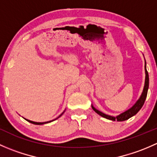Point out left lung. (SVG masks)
<instances>
[{
  "instance_id": "8db88e82",
  "label": "left lung",
  "mask_w": 157,
  "mask_h": 157,
  "mask_svg": "<svg viewBox=\"0 0 157 157\" xmlns=\"http://www.w3.org/2000/svg\"><path fill=\"white\" fill-rule=\"evenodd\" d=\"M145 82H144V86L143 89V92H142L141 95H140V98L137 99V102L134 103V105H133L131 108H130L128 110H126L125 112H122L120 115H117V116L114 117L112 116V115H106V114L103 113V112H100L98 109H96L92 105V108H93V110L99 115L100 116L103 117V118H106V119L111 120V121H125V120H128V118H131L132 116L135 115L140 110V109L142 108V106L144 104L145 100H146L147 98V91H148V88H149V75H148V72L147 71V67H146V61H145Z\"/></svg>"
}]
</instances>
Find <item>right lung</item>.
<instances>
[{"mask_svg":"<svg viewBox=\"0 0 157 157\" xmlns=\"http://www.w3.org/2000/svg\"><path fill=\"white\" fill-rule=\"evenodd\" d=\"M65 112V110L64 111V112H62V113L61 114V115H59V116L58 117V118H55V119H54V120H52V121H45V122H36V121H30V120H28V119H26V118H24V119H26V121H29V122H30V123H32V124H38V125H41V124H47V123H49V122H52V121H55V120H56V119H58V118H60V117L61 116V115H63V114H64V112Z\"/></svg>","mask_w":157,"mask_h":157,"instance_id":"right-lung-1","label":"right lung"}]
</instances>
